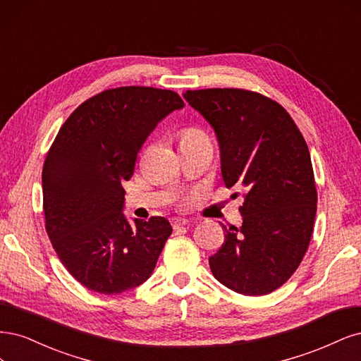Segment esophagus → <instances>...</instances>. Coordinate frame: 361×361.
I'll return each instance as SVG.
<instances>
[{
    "mask_svg": "<svg viewBox=\"0 0 361 361\" xmlns=\"http://www.w3.org/2000/svg\"><path fill=\"white\" fill-rule=\"evenodd\" d=\"M190 224V220L188 219H181V217H177V219H172V228L173 229H180V228H185Z\"/></svg>",
    "mask_w": 361,
    "mask_h": 361,
    "instance_id": "1",
    "label": "esophagus"
}]
</instances>
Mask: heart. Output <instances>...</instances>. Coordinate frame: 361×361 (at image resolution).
I'll return each instance as SVG.
<instances>
[{
  "label": "heart",
  "instance_id": "b5f03b06",
  "mask_svg": "<svg viewBox=\"0 0 361 361\" xmlns=\"http://www.w3.org/2000/svg\"><path fill=\"white\" fill-rule=\"evenodd\" d=\"M202 133L200 130H189L184 133V137H190V136H201Z\"/></svg>",
  "mask_w": 361,
  "mask_h": 361
}]
</instances>
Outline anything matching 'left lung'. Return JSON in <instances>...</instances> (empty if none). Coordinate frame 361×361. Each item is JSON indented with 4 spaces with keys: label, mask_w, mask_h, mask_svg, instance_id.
Returning <instances> with one entry per match:
<instances>
[{
    "label": "left lung",
    "mask_w": 361,
    "mask_h": 361,
    "mask_svg": "<svg viewBox=\"0 0 361 361\" xmlns=\"http://www.w3.org/2000/svg\"><path fill=\"white\" fill-rule=\"evenodd\" d=\"M183 97L214 129L226 188L246 192L243 225H222L212 273L238 294H270L298 269L313 232L318 196L307 144L290 115L259 92L208 88Z\"/></svg>",
    "instance_id": "1"
}]
</instances>
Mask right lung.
<instances>
[{
	"label": "right lung",
	"instance_id": "obj_1",
	"mask_svg": "<svg viewBox=\"0 0 361 361\" xmlns=\"http://www.w3.org/2000/svg\"><path fill=\"white\" fill-rule=\"evenodd\" d=\"M183 106L171 90H104L72 112L46 156V232L67 271L94 293L121 294L154 270L171 224L165 217L130 224L121 183L132 178L148 135Z\"/></svg>",
	"mask_w": 361,
	"mask_h": 361
}]
</instances>
